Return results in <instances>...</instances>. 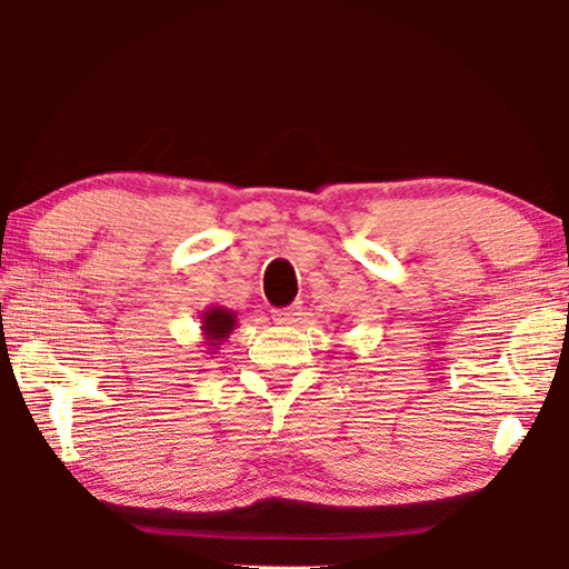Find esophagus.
Wrapping results in <instances>:
<instances>
[{
  "label": "esophagus",
  "mask_w": 569,
  "mask_h": 569,
  "mask_svg": "<svg viewBox=\"0 0 569 569\" xmlns=\"http://www.w3.org/2000/svg\"><path fill=\"white\" fill-rule=\"evenodd\" d=\"M298 311H301V303H293V306H288V308H276V311H273V321H278V323H291V321H296Z\"/></svg>",
  "instance_id": "1"
}]
</instances>
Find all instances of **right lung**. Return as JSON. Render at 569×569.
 Returning a JSON list of instances; mask_svg holds the SVG:
<instances>
[{
  "instance_id": "right-lung-1",
  "label": "right lung",
  "mask_w": 569,
  "mask_h": 569,
  "mask_svg": "<svg viewBox=\"0 0 569 569\" xmlns=\"http://www.w3.org/2000/svg\"><path fill=\"white\" fill-rule=\"evenodd\" d=\"M206 333V346L208 349H218L220 341H226L230 331L236 329V313L228 311L223 306H213L203 313V326H200ZM216 353V351H208Z\"/></svg>"
}]
</instances>
